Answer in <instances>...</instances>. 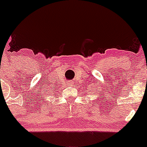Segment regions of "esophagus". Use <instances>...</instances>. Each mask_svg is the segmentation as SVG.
<instances>
[{
    "instance_id": "obj_1",
    "label": "esophagus",
    "mask_w": 147,
    "mask_h": 147,
    "mask_svg": "<svg viewBox=\"0 0 147 147\" xmlns=\"http://www.w3.org/2000/svg\"><path fill=\"white\" fill-rule=\"evenodd\" d=\"M67 84H68V85H72V82H71V81H67Z\"/></svg>"
}]
</instances>
